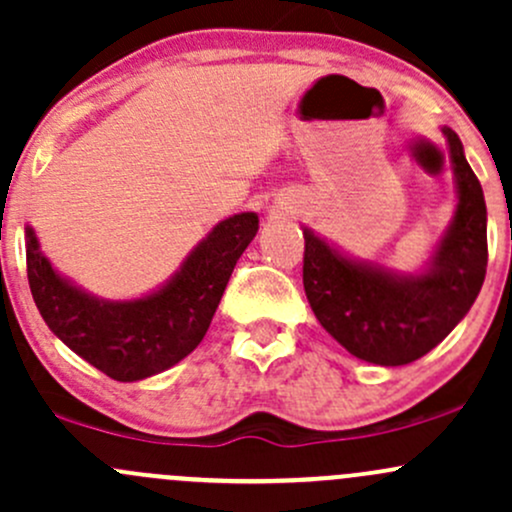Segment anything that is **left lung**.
<instances>
[{"mask_svg": "<svg viewBox=\"0 0 512 512\" xmlns=\"http://www.w3.org/2000/svg\"><path fill=\"white\" fill-rule=\"evenodd\" d=\"M456 207L425 266L400 273L354 258L302 227V285L317 322L356 359L412 364L466 317L486 278V200L456 131L442 126Z\"/></svg>", "mask_w": 512, "mask_h": 512, "instance_id": "obj_1", "label": "left lung"}]
</instances>
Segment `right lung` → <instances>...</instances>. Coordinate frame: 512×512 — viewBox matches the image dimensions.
I'll return each mask as SVG.
<instances>
[{
  "label": "right lung",
  "mask_w": 512,
  "mask_h": 512,
  "mask_svg": "<svg viewBox=\"0 0 512 512\" xmlns=\"http://www.w3.org/2000/svg\"><path fill=\"white\" fill-rule=\"evenodd\" d=\"M258 232V214L222 219L178 271L151 293L104 300L60 276L26 224V273L48 329L87 364L122 383L144 381L183 361L205 339L236 261Z\"/></svg>",
  "instance_id": "obj_1"
}]
</instances>
